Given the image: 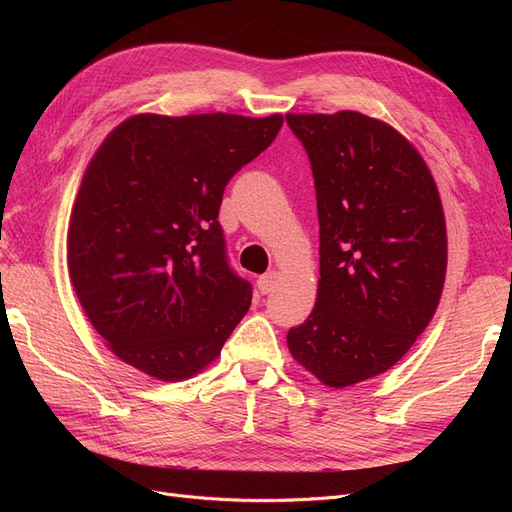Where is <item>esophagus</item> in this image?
Instances as JSON below:
<instances>
[{"label":"esophagus","instance_id":"esophagus-1","mask_svg":"<svg viewBox=\"0 0 512 512\" xmlns=\"http://www.w3.org/2000/svg\"><path fill=\"white\" fill-rule=\"evenodd\" d=\"M275 284H277V273L271 271V273H267V275L258 277L256 288H258L262 294H269V292L275 288Z\"/></svg>","mask_w":512,"mask_h":512}]
</instances>
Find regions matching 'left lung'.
Returning a JSON list of instances; mask_svg holds the SVG:
<instances>
[{"label": "left lung", "instance_id": "8db88e82", "mask_svg": "<svg viewBox=\"0 0 512 512\" xmlns=\"http://www.w3.org/2000/svg\"><path fill=\"white\" fill-rule=\"evenodd\" d=\"M312 162L320 280L292 359L331 389L391 369L436 314L446 277L442 200L421 153L356 111L288 113Z\"/></svg>", "mask_w": 512, "mask_h": 512}]
</instances>
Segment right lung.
I'll return each mask as SVG.
<instances>
[{
	"mask_svg": "<svg viewBox=\"0 0 512 512\" xmlns=\"http://www.w3.org/2000/svg\"><path fill=\"white\" fill-rule=\"evenodd\" d=\"M282 123L280 113H141L104 138L72 207L68 273L117 359L164 382L218 359L252 303L226 260L224 188Z\"/></svg>",
	"mask_w": 512,
	"mask_h": 512,
	"instance_id": "add662e5",
	"label": "right lung"
}]
</instances>
